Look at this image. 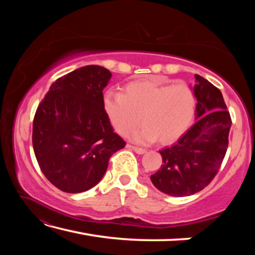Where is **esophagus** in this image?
Masks as SVG:
<instances>
[{
    "mask_svg": "<svg viewBox=\"0 0 255 255\" xmlns=\"http://www.w3.org/2000/svg\"><path fill=\"white\" fill-rule=\"evenodd\" d=\"M127 147H129V148H131L133 152L135 153H137V154H145L146 153V149H144V148H140V147H136V146H131V145H128Z\"/></svg>",
    "mask_w": 255,
    "mask_h": 255,
    "instance_id": "obj_1",
    "label": "esophagus"
}]
</instances>
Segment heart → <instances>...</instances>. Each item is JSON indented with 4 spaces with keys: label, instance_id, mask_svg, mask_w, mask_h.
<instances>
[{
    "label": "heart",
    "instance_id": "heart-1",
    "mask_svg": "<svg viewBox=\"0 0 255 255\" xmlns=\"http://www.w3.org/2000/svg\"><path fill=\"white\" fill-rule=\"evenodd\" d=\"M197 99L185 83L170 84L164 80L129 83L124 93L107 92L103 108L112 126L127 135L141 122L145 125L130 138L140 144L156 139L172 144L188 130L195 119Z\"/></svg>",
    "mask_w": 255,
    "mask_h": 255
}]
</instances>
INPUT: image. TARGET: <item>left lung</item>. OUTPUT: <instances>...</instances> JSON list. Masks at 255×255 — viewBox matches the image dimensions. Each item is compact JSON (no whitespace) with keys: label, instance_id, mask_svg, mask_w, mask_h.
I'll return each mask as SVG.
<instances>
[{"label":"left lung","instance_id":"1","mask_svg":"<svg viewBox=\"0 0 255 255\" xmlns=\"http://www.w3.org/2000/svg\"><path fill=\"white\" fill-rule=\"evenodd\" d=\"M195 125L171 147L159 150L163 164L150 181L173 197L195 195L210 183L225 157L232 126L230 112L219 89L195 75Z\"/></svg>","mask_w":255,"mask_h":255}]
</instances>
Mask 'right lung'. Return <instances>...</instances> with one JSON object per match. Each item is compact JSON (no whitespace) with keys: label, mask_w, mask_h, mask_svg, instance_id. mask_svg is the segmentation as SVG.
I'll return each instance as SVG.
<instances>
[{"label":"right lung","mask_w":255,"mask_h":255,"mask_svg":"<svg viewBox=\"0 0 255 255\" xmlns=\"http://www.w3.org/2000/svg\"><path fill=\"white\" fill-rule=\"evenodd\" d=\"M111 73L77 68L50 85L33 118L32 145L42 173L56 188L80 193L105 175L111 155L125 147L103 108Z\"/></svg>","instance_id":"obj_1"}]
</instances>
